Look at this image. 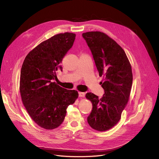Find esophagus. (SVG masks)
Here are the masks:
<instances>
[{"label": "esophagus", "mask_w": 159, "mask_h": 159, "mask_svg": "<svg viewBox=\"0 0 159 159\" xmlns=\"http://www.w3.org/2000/svg\"><path fill=\"white\" fill-rule=\"evenodd\" d=\"M79 95L80 97H85V93H84V92H79Z\"/></svg>", "instance_id": "34e87169"}]
</instances>
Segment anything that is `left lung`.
Listing matches in <instances>:
<instances>
[{"label":"left lung","instance_id":"left-lung-1","mask_svg":"<svg viewBox=\"0 0 159 159\" xmlns=\"http://www.w3.org/2000/svg\"><path fill=\"white\" fill-rule=\"evenodd\" d=\"M82 37L93 55L99 75L105 77L101 82L104 90L101 99L91 92L86 95L93 106L88 122L95 130L104 131L117 124L127 104L133 82L131 67L123 49L105 33L86 32L82 33Z\"/></svg>","mask_w":159,"mask_h":159}]
</instances>
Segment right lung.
<instances>
[{"instance_id": "1", "label": "right lung", "mask_w": 159, "mask_h": 159, "mask_svg": "<svg viewBox=\"0 0 159 159\" xmlns=\"http://www.w3.org/2000/svg\"><path fill=\"white\" fill-rule=\"evenodd\" d=\"M75 34H57L43 42L25 58L20 77V92L31 119L41 128H57L62 123L67 107L78 98L76 90L66 89L53 80L61 63L73 46Z\"/></svg>"}]
</instances>
